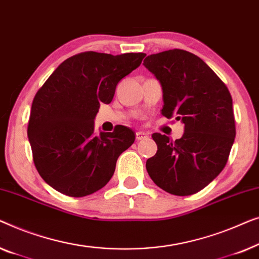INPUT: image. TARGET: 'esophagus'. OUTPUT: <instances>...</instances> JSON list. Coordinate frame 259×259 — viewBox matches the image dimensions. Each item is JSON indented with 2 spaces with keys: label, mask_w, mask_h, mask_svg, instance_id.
<instances>
[{
  "label": "esophagus",
  "mask_w": 259,
  "mask_h": 259,
  "mask_svg": "<svg viewBox=\"0 0 259 259\" xmlns=\"http://www.w3.org/2000/svg\"><path fill=\"white\" fill-rule=\"evenodd\" d=\"M145 138H148L147 133H144V131H137V133H136V140L137 141L145 140Z\"/></svg>",
  "instance_id": "34e87169"
}]
</instances>
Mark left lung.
<instances>
[{"label":"left lung","mask_w":259,"mask_h":259,"mask_svg":"<svg viewBox=\"0 0 259 259\" xmlns=\"http://www.w3.org/2000/svg\"><path fill=\"white\" fill-rule=\"evenodd\" d=\"M143 64L162 85V115L184 124L176 141L152 135L157 152L147 161V171L169 194L194 195L228 162L236 136L231 95L205 62L185 50L152 54Z\"/></svg>","instance_id":"1"}]
</instances>
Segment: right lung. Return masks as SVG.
<instances>
[{"label": "right lung", "instance_id": "obj_1", "mask_svg": "<svg viewBox=\"0 0 259 259\" xmlns=\"http://www.w3.org/2000/svg\"><path fill=\"white\" fill-rule=\"evenodd\" d=\"M144 56L78 54L58 65L35 95L28 123L32 158L46 183L58 192L83 197L110 181L135 134L118 125L112 133L96 135L94 119L101 103H110L118 82L140 67Z\"/></svg>", "mask_w": 259, "mask_h": 259}]
</instances>
